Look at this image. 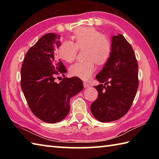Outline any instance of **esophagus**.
Returning a JSON list of instances; mask_svg holds the SVG:
<instances>
[{
    "label": "esophagus",
    "mask_w": 159,
    "mask_h": 159,
    "mask_svg": "<svg viewBox=\"0 0 159 159\" xmlns=\"http://www.w3.org/2000/svg\"><path fill=\"white\" fill-rule=\"evenodd\" d=\"M83 86H84V87H85V88H89V87H91L89 84H88L87 83H85V82L83 83Z\"/></svg>",
    "instance_id": "34e87169"
}]
</instances>
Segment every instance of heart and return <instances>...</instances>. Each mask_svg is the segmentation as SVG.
<instances>
[{"label": "heart", "mask_w": 159, "mask_h": 159, "mask_svg": "<svg viewBox=\"0 0 159 159\" xmlns=\"http://www.w3.org/2000/svg\"><path fill=\"white\" fill-rule=\"evenodd\" d=\"M72 42L64 41L58 49L59 58L66 63L76 59L78 49L85 50V61L75 63L69 69L71 75L87 80L96 71V63L102 66L110 59L112 43L107 36L93 27L77 29L72 35Z\"/></svg>", "instance_id": "1"}]
</instances>
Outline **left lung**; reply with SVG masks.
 Listing matches in <instances>:
<instances>
[{"label": "left lung", "mask_w": 159, "mask_h": 159, "mask_svg": "<svg viewBox=\"0 0 159 159\" xmlns=\"http://www.w3.org/2000/svg\"><path fill=\"white\" fill-rule=\"evenodd\" d=\"M111 43L110 59L96 76L100 83L94 86L98 98L90 107L101 122L122 117L130 109L139 86L138 63L132 46L121 34L112 36Z\"/></svg>", "instance_id": "8db88e82"}]
</instances>
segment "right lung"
<instances>
[{"instance_id":"right-lung-1","label":"right lung","mask_w":159,"mask_h":159,"mask_svg":"<svg viewBox=\"0 0 159 159\" xmlns=\"http://www.w3.org/2000/svg\"><path fill=\"white\" fill-rule=\"evenodd\" d=\"M61 35L47 33L28 50L21 68V88L30 109L47 123L59 122L68 114L70 100L83 89L81 79L65 78L59 83L56 76L67 72L57 57Z\"/></svg>"}]
</instances>
